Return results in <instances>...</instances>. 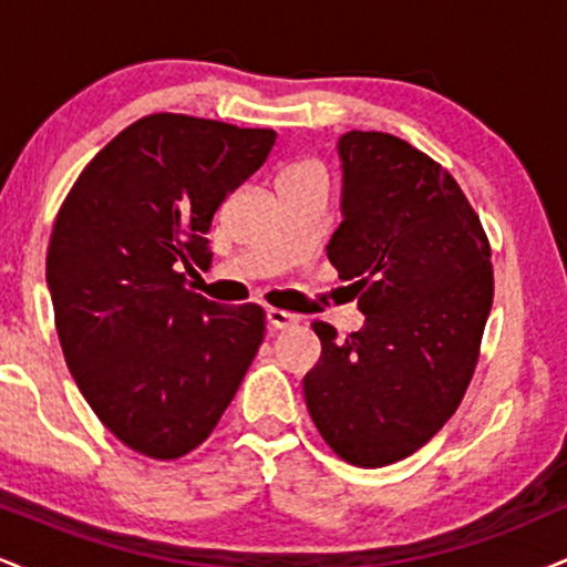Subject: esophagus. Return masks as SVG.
I'll list each match as a JSON object with an SVG mask.
<instances>
[{"mask_svg": "<svg viewBox=\"0 0 567 567\" xmlns=\"http://www.w3.org/2000/svg\"><path fill=\"white\" fill-rule=\"evenodd\" d=\"M266 322H269L271 330H288V328H296L298 317L296 315H288V311H279V309H269L266 311Z\"/></svg>", "mask_w": 567, "mask_h": 567, "instance_id": "1", "label": "esophagus"}]
</instances>
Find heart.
I'll return each mask as SVG.
<instances>
[{
  "mask_svg": "<svg viewBox=\"0 0 567 567\" xmlns=\"http://www.w3.org/2000/svg\"><path fill=\"white\" fill-rule=\"evenodd\" d=\"M290 173H317L315 167H309V165H303V167H292Z\"/></svg>",
  "mask_w": 567,
  "mask_h": 567,
  "instance_id": "1",
  "label": "heart"
}]
</instances>
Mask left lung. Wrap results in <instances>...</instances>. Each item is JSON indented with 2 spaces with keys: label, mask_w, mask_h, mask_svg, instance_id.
Instances as JSON below:
<instances>
[{
  "label": "left lung",
  "mask_w": 567,
  "mask_h": 567,
  "mask_svg": "<svg viewBox=\"0 0 567 567\" xmlns=\"http://www.w3.org/2000/svg\"><path fill=\"white\" fill-rule=\"evenodd\" d=\"M338 159L328 258L365 324L347 341L311 324L322 357L303 396L324 442L375 470L426 445L470 386L493 303L491 245L453 175L408 141L351 130Z\"/></svg>",
  "instance_id": "obj_1"
}]
</instances>
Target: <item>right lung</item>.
I'll use <instances>...</instances> for the list:
<instances>
[{"mask_svg": "<svg viewBox=\"0 0 567 567\" xmlns=\"http://www.w3.org/2000/svg\"><path fill=\"white\" fill-rule=\"evenodd\" d=\"M275 130L152 114L84 167L58 213L48 288L63 357L103 426L148 458L202 445L264 341L258 306L188 288L213 261V216Z\"/></svg>", "mask_w": 567, "mask_h": 567, "instance_id": "obj_1", "label": "right lung"}]
</instances>
